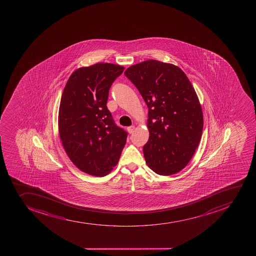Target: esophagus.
<instances>
[{
	"label": "esophagus",
	"instance_id": "esophagus-1",
	"mask_svg": "<svg viewBox=\"0 0 256 256\" xmlns=\"http://www.w3.org/2000/svg\"><path fill=\"white\" fill-rule=\"evenodd\" d=\"M126 130H128V132H130V134H132V132H134V131L135 126H128Z\"/></svg>",
	"mask_w": 256,
	"mask_h": 256
}]
</instances>
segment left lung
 Masks as SVG:
<instances>
[{"instance_id": "8db88e82", "label": "left lung", "mask_w": 256, "mask_h": 256, "mask_svg": "<svg viewBox=\"0 0 256 256\" xmlns=\"http://www.w3.org/2000/svg\"><path fill=\"white\" fill-rule=\"evenodd\" d=\"M148 108L150 138L144 146L148 166L158 174L184 168L200 144L202 108L186 74L174 64L148 60L126 69Z\"/></svg>"}]
</instances>
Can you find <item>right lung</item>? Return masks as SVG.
Returning <instances> with one entry per match:
<instances>
[{
    "label": "right lung",
    "mask_w": 256,
    "mask_h": 256,
    "mask_svg": "<svg viewBox=\"0 0 256 256\" xmlns=\"http://www.w3.org/2000/svg\"><path fill=\"white\" fill-rule=\"evenodd\" d=\"M124 66L96 64L72 74L59 106L58 130L66 154L78 168L104 177L118 164L126 132L106 108L109 89Z\"/></svg>",
    "instance_id": "add662e5"
}]
</instances>
